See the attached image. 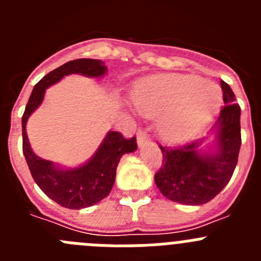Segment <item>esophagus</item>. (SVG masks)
Here are the masks:
<instances>
[{"instance_id":"esophagus-1","label":"esophagus","mask_w":261,"mask_h":261,"mask_svg":"<svg viewBox=\"0 0 261 261\" xmlns=\"http://www.w3.org/2000/svg\"><path fill=\"white\" fill-rule=\"evenodd\" d=\"M147 141H150V137H149V136H147L145 132H138V135H137L138 146H142V145L146 144Z\"/></svg>"}]
</instances>
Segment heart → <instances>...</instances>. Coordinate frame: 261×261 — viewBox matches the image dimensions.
Here are the masks:
<instances>
[{
	"label": "heart",
	"mask_w": 261,
	"mask_h": 261,
	"mask_svg": "<svg viewBox=\"0 0 261 261\" xmlns=\"http://www.w3.org/2000/svg\"><path fill=\"white\" fill-rule=\"evenodd\" d=\"M135 105L145 116L159 119V132L172 142L192 137L218 112L222 94L199 77L163 74L145 80L135 91Z\"/></svg>",
	"instance_id": "heart-1"
}]
</instances>
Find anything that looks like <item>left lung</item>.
I'll return each mask as SVG.
<instances>
[{
  "instance_id": "8db88e82",
  "label": "left lung",
  "mask_w": 261,
  "mask_h": 261,
  "mask_svg": "<svg viewBox=\"0 0 261 261\" xmlns=\"http://www.w3.org/2000/svg\"><path fill=\"white\" fill-rule=\"evenodd\" d=\"M223 106L214 124L216 151L202 153V140L179 146H162L163 162L154 175L165 197L186 205H201L216 197L230 181L238 163L241 138V107L231 87L221 81Z\"/></svg>"
}]
</instances>
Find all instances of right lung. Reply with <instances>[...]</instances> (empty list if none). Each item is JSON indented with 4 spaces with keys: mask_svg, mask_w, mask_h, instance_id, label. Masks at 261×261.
<instances>
[{
    "mask_svg": "<svg viewBox=\"0 0 261 261\" xmlns=\"http://www.w3.org/2000/svg\"><path fill=\"white\" fill-rule=\"evenodd\" d=\"M107 68L102 60L78 59L49 71L32 90L22 116L23 154L35 183L57 204L69 209H82L96 204L111 192L120 158L137 149L136 137L125 138L119 132H108L98 151L89 162L73 170H62L31 150L26 133L30 115L41 105L45 89L68 74L80 73L87 77H102Z\"/></svg>",
    "mask_w": 261,
    "mask_h": 261,
    "instance_id": "add662e5",
    "label": "right lung"
}]
</instances>
